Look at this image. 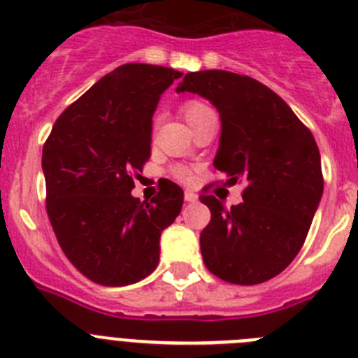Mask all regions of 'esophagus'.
Wrapping results in <instances>:
<instances>
[{
    "instance_id": "esophagus-1",
    "label": "esophagus",
    "mask_w": 358,
    "mask_h": 358,
    "mask_svg": "<svg viewBox=\"0 0 358 358\" xmlns=\"http://www.w3.org/2000/svg\"><path fill=\"white\" fill-rule=\"evenodd\" d=\"M185 199L188 202H195V201H197V195H195L194 192H189V189H186V192H185Z\"/></svg>"
}]
</instances>
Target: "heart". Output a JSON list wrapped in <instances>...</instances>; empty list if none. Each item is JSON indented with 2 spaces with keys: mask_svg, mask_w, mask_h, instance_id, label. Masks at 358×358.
Instances as JSON below:
<instances>
[{
  "mask_svg": "<svg viewBox=\"0 0 358 358\" xmlns=\"http://www.w3.org/2000/svg\"><path fill=\"white\" fill-rule=\"evenodd\" d=\"M181 113H182V116H185L186 122H188V125H192V123L197 122L199 118L210 115V113H213V110H211L206 103L197 102V100H189V102H186L185 106H182ZM176 176L179 177V179H188V170L176 169Z\"/></svg>",
  "mask_w": 358,
  "mask_h": 358,
  "instance_id": "obj_1",
  "label": "heart"
}]
</instances>
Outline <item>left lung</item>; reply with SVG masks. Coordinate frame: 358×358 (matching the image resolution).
Wrapping results in <instances>:
<instances>
[{
  "mask_svg": "<svg viewBox=\"0 0 358 358\" xmlns=\"http://www.w3.org/2000/svg\"><path fill=\"white\" fill-rule=\"evenodd\" d=\"M177 93H195L217 107L222 132L215 169L227 185L245 182L243 202L226 210L201 195L211 220L201 233L208 271L236 285L278 276L303 248L322 197L321 156L314 136L267 85L245 75L186 73Z\"/></svg>",
  "mask_w": 358,
  "mask_h": 358,
  "instance_id": "8db88e82",
  "label": "left lung"
}]
</instances>
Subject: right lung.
Segmentation results:
<instances>
[{
	"label": "right lung",
	"instance_id": "obj_1",
	"mask_svg": "<svg viewBox=\"0 0 358 358\" xmlns=\"http://www.w3.org/2000/svg\"><path fill=\"white\" fill-rule=\"evenodd\" d=\"M181 71L123 64L59 116L43 147L46 211L68 260L98 285L125 287L159 264L163 229L185 194L169 181L150 202L132 197L150 157L152 116Z\"/></svg>",
	"mask_w": 358,
	"mask_h": 358
}]
</instances>
